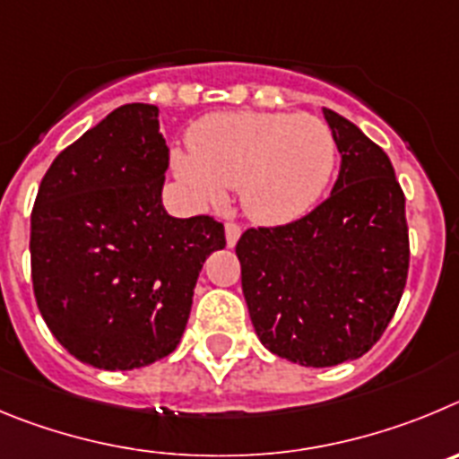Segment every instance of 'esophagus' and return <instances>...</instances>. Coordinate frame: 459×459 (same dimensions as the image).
Wrapping results in <instances>:
<instances>
[{
	"instance_id": "34e87169",
	"label": "esophagus",
	"mask_w": 459,
	"mask_h": 459,
	"mask_svg": "<svg viewBox=\"0 0 459 459\" xmlns=\"http://www.w3.org/2000/svg\"><path fill=\"white\" fill-rule=\"evenodd\" d=\"M239 233H242L239 224H235V221H229V224H226V245L235 247V242L239 239Z\"/></svg>"
}]
</instances>
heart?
Returning <instances> with one entry per match:
<instances>
[{"label": "heart", "instance_id": "heart-1", "mask_svg": "<svg viewBox=\"0 0 459 459\" xmlns=\"http://www.w3.org/2000/svg\"><path fill=\"white\" fill-rule=\"evenodd\" d=\"M189 146L171 164L201 204H224L226 189L239 187L245 212L270 226L316 208L338 160L327 123L288 111L212 114L192 127Z\"/></svg>", "mask_w": 459, "mask_h": 459}]
</instances>
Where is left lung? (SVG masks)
Instances as JSON below:
<instances>
[{"instance_id":"left-lung-1","label":"left lung","mask_w":459,"mask_h":459,"mask_svg":"<svg viewBox=\"0 0 459 459\" xmlns=\"http://www.w3.org/2000/svg\"><path fill=\"white\" fill-rule=\"evenodd\" d=\"M322 111L341 152L329 199L290 224L247 229L235 247L260 342L313 368L373 348L410 270L404 194L389 155L348 118Z\"/></svg>"}]
</instances>
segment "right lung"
Returning <instances> with one entry per match:
<instances>
[{"mask_svg":"<svg viewBox=\"0 0 459 459\" xmlns=\"http://www.w3.org/2000/svg\"><path fill=\"white\" fill-rule=\"evenodd\" d=\"M158 107L114 109L56 155L31 210V281L56 341L82 363L132 370L171 354L224 224L164 210Z\"/></svg>","mask_w":459,"mask_h":459,"instance_id":"1","label":"right lung"}]
</instances>
